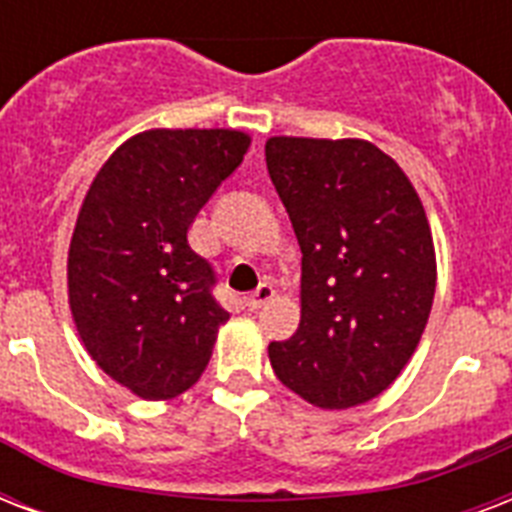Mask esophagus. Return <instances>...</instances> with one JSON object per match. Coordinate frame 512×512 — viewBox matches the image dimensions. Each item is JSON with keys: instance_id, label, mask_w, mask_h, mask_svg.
Segmentation results:
<instances>
[{"instance_id": "34e87169", "label": "esophagus", "mask_w": 512, "mask_h": 512, "mask_svg": "<svg viewBox=\"0 0 512 512\" xmlns=\"http://www.w3.org/2000/svg\"><path fill=\"white\" fill-rule=\"evenodd\" d=\"M273 297H276V289H273V284H260V287H257L255 292L247 297L249 311H260L265 303H271Z\"/></svg>"}]
</instances>
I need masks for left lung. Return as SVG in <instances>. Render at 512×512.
I'll use <instances>...</instances> for the list:
<instances>
[{
  "mask_svg": "<svg viewBox=\"0 0 512 512\" xmlns=\"http://www.w3.org/2000/svg\"><path fill=\"white\" fill-rule=\"evenodd\" d=\"M265 162L303 252L300 327L268 358L321 409L380 396L409 364L436 295V249L409 177L358 138H268Z\"/></svg>",
  "mask_w": 512,
  "mask_h": 512,
  "instance_id": "left-lung-1",
  "label": "left lung"
}]
</instances>
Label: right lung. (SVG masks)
I'll return each mask as SVG.
<instances>
[{
  "label": "right lung",
  "instance_id": "1",
  "mask_svg": "<svg viewBox=\"0 0 512 512\" xmlns=\"http://www.w3.org/2000/svg\"><path fill=\"white\" fill-rule=\"evenodd\" d=\"M239 130H146L92 180L68 247V305L103 372L146 401H167L207 369L228 321L215 271L188 228L241 164Z\"/></svg>",
  "mask_w": 512,
  "mask_h": 512
}]
</instances>
